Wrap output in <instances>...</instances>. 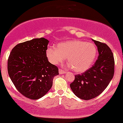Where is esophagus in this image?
I'll return each mask as SVG.
<instances>
[{
	"mask_svg": "<svg viewBox=\"0 0 123 123\" xmlns=\"http://www.w3.org/2000/svg\"><path fill=\"white\" fill-rule=\"evenodd\" d=\"M59 74H65V73H66V71H64V70H62V69H61V68H59Z\"/></svg>",
	"mask_w": 123,
	"mask_h": 123,
	"instance_id": "obj_1",
	"label": "esophagus"
}]
</instances>
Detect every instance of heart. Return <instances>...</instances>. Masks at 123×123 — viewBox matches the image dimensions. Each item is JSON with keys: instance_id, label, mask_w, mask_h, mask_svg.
Here are the masks:
<instances>
[{"instance_id": "heart-1", "label": "heart", "mask_w": 123, "mask_h": 123, "mask_svg": "<svg viewBox=\"0 0 123 123\" xmlns=\"http://www.w3.org/2000/svg\"><path fill=\"white\" fill-rule=\"evenodd\" d=\"M46 53L52 64H60L67 57V63L71 70L82 73L92 65L97 54V49L93 43L73 40L58 44L56 48L49 47Z\"/></svg>"}]
</instances>
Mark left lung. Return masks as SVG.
Wrapping results in <instances>:
<instances>
[{
	"instance_id": "left-lung-1",
	"label": "left lung",
	"mask_w": 123,
	"mask_h": 123,
	"mask_svg": "<svg viewBox=\"0 0 123 123\" xmlns=\"http://www.w3.org/2000/svg\"><path fill=\"white\" fill-rule=\"evenodd\" d=\"M93 41L97 46L98 58L92 67L75 75L70 84L74 94L83 100L92 99L100 95L108 86L114 73V59L111 49L106 43Z\"/></svg>"
}]
</instances>
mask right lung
<instances>
[{"label": "right lung", "instance_id": "add662e5", "mask_svg": "<svg viewBox=\"0 0 123 123\" xmlns=\"http://www.w3.org/2000/svg\"><path fill=\"white\" fill-rule=\"evenodd\" d=\"M49 41L36 38L17 44L7 62L8 74L16 89L27 98L36 100L52 88L59 68L48 61L46 50Z\"/></svg>", "mask_w": 123, "mask_h": 123}]
</instances>
